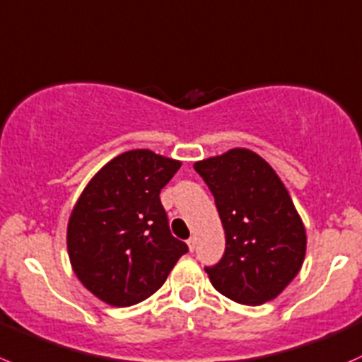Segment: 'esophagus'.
<instances>
[{
    "mask_svg": "<svg viewBox=\"0 0 362 362\" xmlns=\"http://www.w3.org/2000/svg\"><path fill=\"white\" fill-rule=\"evenodd\" d=\"M186 243H188V248H189V252H193V250H195V245H197V239L193 238V235H192V238H189L188 241H186Z\"/></svg>",
    "mask_w": 362,
    "mask_h": 362,
    "instance_id": "34e87169",
    "label": "esophagus"
}]
</instances>
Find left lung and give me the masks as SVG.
I'll return each instance as SVG.
<instances>
[{
  "label": "left lung",
  "mask_w": 362,
  "mask_h": 362,
  "mask_svg": "<svg viewBox=\"0 0 362 362\" xmlns=\"http://www.w3.org/2000/svg\"><path fill=\"white\" fill-rule=\"evenodd\" d=\"M193 169L213 193L225 228L223 257L204 267L213 287L250 306L274 299L306 253V232L287 188L250 149H230Z\"/></svg>",
  "instance_id": "left-lung-1"
}]
</instances>
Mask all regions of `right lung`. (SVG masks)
Listing matches in <instances>:
<instances>
[{"instance_id": "1", "label": "right lung", "mask_w": 362, "mask_h": 362, "mask_svg": "<svg viewBox=\"0 0 362 362\" xmlns=\"http://www.w3.org/2000/svg\"><path fill=\"white\" fill-rule=\"evenodd\" d=\"M181 163L149 149L110 160L78 197L66 245L78 280L112 306H132L155 294L188 252L170 234L160 192Z\"/></svg>"}]
</instances>
